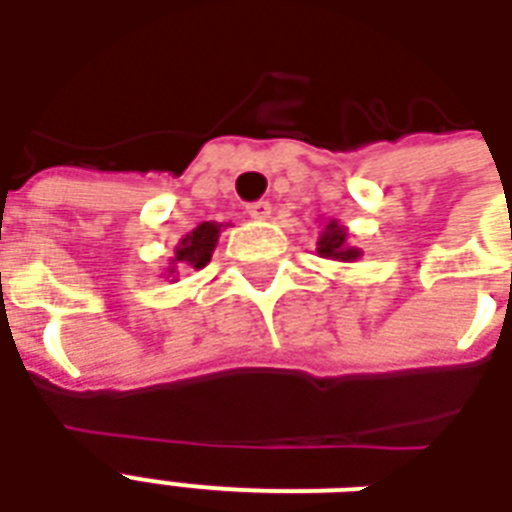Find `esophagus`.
<instances>
[{
  "label": "esophagus",
  "instance_id": "34e87169",
  "mask_svg": "<svg viewBox=\"0 0 512 512\" xmlns=\"http://www.w3.org/2000/svg\"><path fill=\"white\" fill-rule=\"evenodd\" d=\"M246 213H249L255 222H266L268 216H271V202H266V200L249 202V205H246Z\"/></svg>",
  "mask_w": 512,
  "mask_h": 512
}]
</instances>
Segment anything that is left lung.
Wrapping results in <instances>:
<instances>
[{
	"mask_svg": "<svg viewBox=\"0 0 512 512\" xmlns=\"http://www.w3.org/2000/svg\"><path fill=\"white\" fill-rule=\"evenodd\" d=\"M318 255L326 260H337V263H356L362 257V249L348 244V227L340 224L337 219L323 222V230L318 235Z\"/></svg>",
	"mask_w": 512,
	"mask_h": 512,
	"instance_id": "1",
	"label": "left lung"
}]
</instances>
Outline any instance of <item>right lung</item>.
<instances>
[{
	"label": "right lung",
	"mask_w": 512,
	"mask_h": 512,
	"mask_svg": "<svg viewBox=\"0 0 512 512\" xmlns=\"http://www.w3.org/2000/svg\"><path fill=\"white\" fill-rule=\"evenodd\" d=\"M222 227L227 224H219V222H202L197 224L191 233H186L183 238L178 241L175 246V255H172V263L167 266V274L164 277L172 279L178 277V271H200L211 263V255L216 244H219V235H222Z\"/></svg>",
	"instance_id": "1"
}]
</instances>
